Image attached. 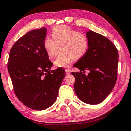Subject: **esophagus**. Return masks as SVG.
I'll return each instance as SVG.
<instances>
[{
    "mask_svg": "<svg viewBox=\"0 0 131 131\" xmlns=\"http://www.w3.org/2000/svg\"><path fill=\"white\" fill-rule=\"evenodd\" d=\"M65 70H66V74H70V70L69 69H66Z\"/></svg>",
    "mask_w": 131,
    "mask_h": 131,
    "instance_id": "34e87169",
    "label": "esophagus"
}]
</instances>
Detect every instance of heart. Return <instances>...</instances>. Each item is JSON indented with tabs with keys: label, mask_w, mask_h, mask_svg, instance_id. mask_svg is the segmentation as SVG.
Wrapping results in <instances>:
<instances>
[{
	"label": "heart",
	"mask_w": 131,
	"mask_h": 131,
	"mask_svg": "<svg viewBox=\"0 0 131 131\" xmlns=\"http://www.w3.org/2000/svg\"><path fill=\"white\" fill-rule=\"evenodd\" d=\"M52 38L46 36L43 40L44 50L49 58H53L59 46V52L54 64L58 67H66L73 59L83 58L89 49V42L84 33L78 32L70 26H56L51 31Z\"/></svg>",
	"instance_id": "obj_1"
}]
</instances>
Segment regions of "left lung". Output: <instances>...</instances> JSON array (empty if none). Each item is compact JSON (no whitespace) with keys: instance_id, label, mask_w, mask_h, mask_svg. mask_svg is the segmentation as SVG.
I'll return each mask as SVG.
<instances>
[{"instance_id":"left-lung-1","label":"left lung","mask_w":131,"mask_h":131,"mask_svg":"<svg viewBox=\"0 0 131 131\" xmlns=\"http://www.w3.org/2000/svg\"><path fill=\"white\" fill-rule=\"evenodd\" d=\"M87 52L73 65L80 70L72 72L75 78L74 90L78 98L90 105L102 102L114 88L117 76L118 52L106 37L92 31L86 33ZM85 70H89L88 75Z\"/></svg>"}]
</instances>
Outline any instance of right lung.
I'll return each mask as SVG.
<instances>
[{
	"instance_id": "obj_1",
	"label": "right lung",
	"mask_w": 131,
	"mask_h": 131,
	"mask_svg": "<svg viewBox=\"0 0 131 131\" xmlns=\"http://www.w3.org/2000/svg\"><path fill=\"white\" fill-rule=\"evenodd\" d=\"M46 31L42 27L20 38L10 50L7 66L16 96L35 110L53 105L66 75L62 67L51 70L53 64L42 46Z\"/></svg>"
}]
</instances>
